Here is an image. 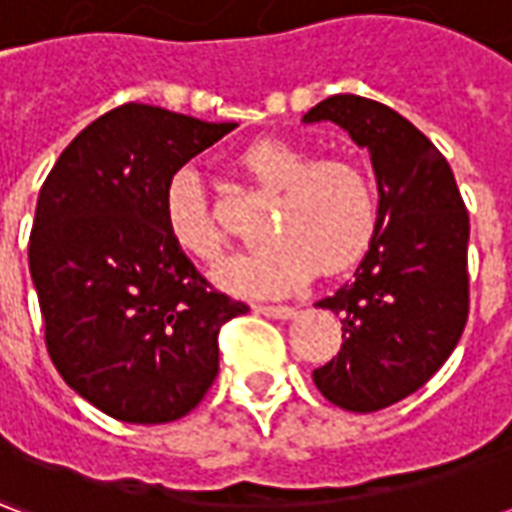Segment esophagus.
I'll return each mask as SVG.
<instances>
[{"instance_id":"obj_1","label":"esophagus","mask_w":512,"mask_h":512,"mask_svg":"<svg viewBox=\"0 0 512 512\" xmlns=\"http://www.w3.org/2000/svg\"><path fill=\"white\" fill-rule=\"evenodd\" d=\"M255 312L266 315V318H293L296 307H288V304H255Z\"/></svg>"}]
</instances>
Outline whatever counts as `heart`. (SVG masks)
I'll return each mask as SVG.
<instances>
[{
	"label": "heart",
	"mask_w": 512,
	"mask_h": 512,
	"mask_svg": "<svg viewBox=\"0 0 512 512\" xmlns=\"http://www.w3.org/2000/svg\"><path fill=\"white\" fill-rule=\"evenodd\" d=\"M241 167L257 186L277 191L271 249L227 260L216 279L241 296H285L321 266L340 274L365 255L376 233L373 178L345 156L315 158L279 139H260L241 153ZM164 222L172 241L202 263H216L227 233L216 219L205 183L191 167L172 172L164 186Z\"/></svg>",
	"instance_id": "1"
}]
</instances>
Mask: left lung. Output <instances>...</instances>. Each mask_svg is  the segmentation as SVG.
Wrapping results in <instances>:
<instances>
[{"instance_id":"1","label":"left lung","mask_w":512,"mask_h":512,"mask_svg":"<svg viewBox=\"0 0 512 512\" xmlns=\"http://www.w3.org/2000/svg\"><path fill=\"white\" fill-rule=\"evenodd\" d=\"M304 123L332 120L370 150L378 222L351 282L321 299L343 318V345L312 378L356 414L403 400L439 370L469 318V213L447 158L395 109L332 95Z\"/></svg>"}]
</instances>
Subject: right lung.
Instances as JSON below:
<instances>
[{
	"instance_id": "add662e5",
	"label": "right lung",
	"mask_w": 512,
	"mask_h": 512,
	"mask_svg": "<svg viewBox=\"0 0 512 512\" xmlns=\"http://www.w3.org/2000/svg\"><path fill=\"white\" fill-rule=\"evenodd\" d=\"M233 128L117 106L62 150L38 194L29 274L51 362L120 422L186 417L219 373V329L249 310L202 277L164 222L169 175Z\"/></svg>"
}]
</instances>
